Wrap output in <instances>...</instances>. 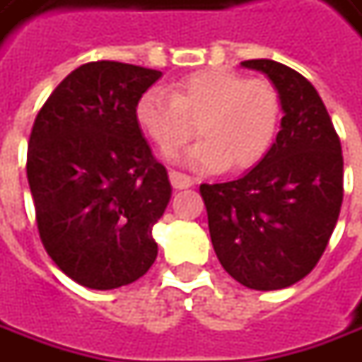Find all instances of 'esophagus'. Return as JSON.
<instances>
[{
  "instance_id": "34e87169",
  "label": "esophagus",
  "mask_w": 362,
  "mask_h": 362,
  "mask_svg": "<svg viewBox=\"0 0 362 362\" xmlns=\"http://www.w3.org/2000/svg\"><path fill=\"white\" fill-rule=\"evenodd\" d=\"M169 181H171L173 189H187V187L193 185V179L191 177L181 173V171H175V169L169 171Z\"/></svg>"
}]
</instances>
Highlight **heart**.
Masks as SVG:
<instances>
[{
	"label": "heart",
	"instance_id": "obj_1",
	"mask_svg": "<svg viewBox=\"0 0 362 362\" xmlns=\"http://www.w3.org/2000/svg\"><path fill=\"white\" fill-rule=\"evenodd\" d=\"M283 101L275 85L205 67L171 83V97L147 89L135 103L139 129L165 155L177 151L197 133L201 141L185 153V163L199 171H245L265 159L281 125Z\"/></svg>",
	"mask_w": 362,
	"mask_h": 362
}]
</instances>
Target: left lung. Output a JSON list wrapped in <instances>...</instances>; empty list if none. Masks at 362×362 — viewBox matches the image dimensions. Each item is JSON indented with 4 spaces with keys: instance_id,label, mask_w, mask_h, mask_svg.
Here are the masks:
<instances>
[{
    "instance_id": "left-lung-1",
    "label": "left lung",
    "mask_w": 362,
    "mask_h": 362,
    "mask_svg": "<svg viewBox=\"0 0 362 362\" xmlns=\"http://www.w3.org/2000/svg\"><path fill=\"white\" fill-rule=\"evenodd\" d=\"M241 65L279 89L281 131L247 175L199 191L223 269L245 287L277 291L307 277L329 245L343 203V151L311 81L273 59Z\"/></svg>"
}]
</instances>
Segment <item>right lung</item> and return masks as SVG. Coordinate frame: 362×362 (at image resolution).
Here are the masks:
<instances>
[{"label":"right lung","instance_id":"obj_1","mask_svg":"<svg viewBox=\"0 0 362 362\" xmlns=\"http://www.w3.org/2000/svg\"><path fill=\"white\" fill-rule=\"evenodd\" d=\"M159 77L129 63H85L53 89L31 127L28 181L41 243L83 287L129 285L155 263L153 225L171 183L135 103Z\"/></svg>","mask_w":362,"mask_h":362}]
</instances>
